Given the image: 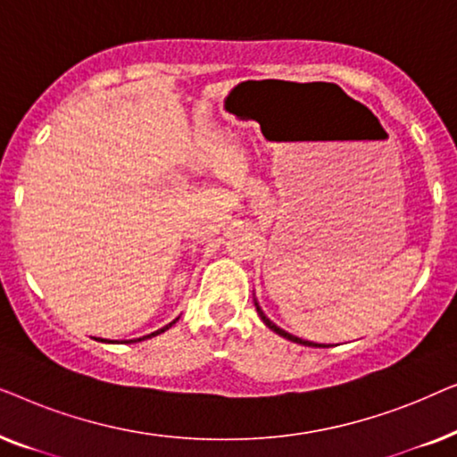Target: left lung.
Masks as SVG:
<instances>
[{
  "mask_svg": "<svg viewBox=\"0 0 457 457\" xmlns=\"http://www.w3.org/2000/svg\"><path fill=\"white\" fill-rule=\"evenodd\" d=\"M255 310H258V314H260V318H262V322L266 324L268 328L270 330H274V333L277 335H280V337H285V339H289V341H293V343H299V345H305V347H327V345H322V343H312V341H305V339H299V337H295V335H291V333H287V330H283V328H278L277 324H274L270 318H268L264 312H262V308L258 305V302H255Z\"/></svg>",
  "mask_w": 457,
  "mask_h": 457,
  "instance_id": "8db88e82",
  "label": "left lung"
}]
</instances>
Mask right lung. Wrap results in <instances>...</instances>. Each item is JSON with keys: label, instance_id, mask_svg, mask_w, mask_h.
<instances>
[{"label": "right lung", "instance_id": "1", "mask_svg": "<svg viewBox=\"0 0 457 457\" xmlns=\"http://www.w3.org/2000/svg\"><path fill=\"white\" fill-rule=\"evenodd\" d=\"M177 320H179V318H177ZM177 320H172L170 324H166V327H162V328H158V330H155V333H152V335L139 337V339H130V341H127V343H135V341H143V339H152V337H155V335H160V333H164V330H168V328H170V327H172V324H174V322H177ZM97 341H102V343H112V341H108V339H97Z\"/></svg>", "mask_w": 457, "mask_h": 457}]
</instances>
